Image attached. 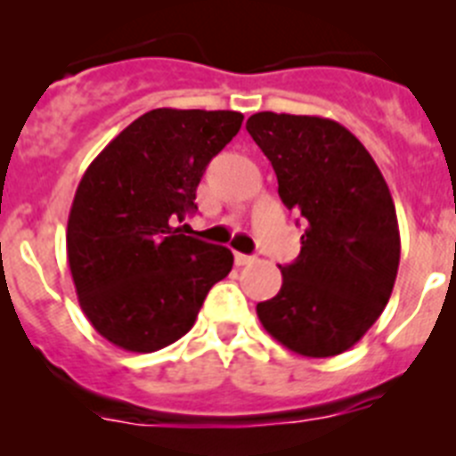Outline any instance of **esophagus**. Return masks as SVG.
Returning a JSON list of instances; mask_svg holds the SVG:
<instances>
[{
	"label": "esophagus",
	"mask_w": 456,
	"mask_h": 456,
	"mask_svg": "<svg viewBox=\"0 0 456 456\" xmlns=\"http://www.w3.org/2000/svg\"><path fill=\"white\" fill-rule=\"evenodd\" d=\"M256 263V256H247V253H235V265L237 267H247V265Z\"/></svg>",
	"instance_id": "34e87169"
}]
</instances>
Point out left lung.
<instances>
[{"label": "left lung", "instance_id": "obj_1", "mask_svg": "<svg viewBox=\"0 0 456 456\" xmlns=\"http://www.w3.org/2000/svg\"><path fill=\"white\" fill-rule=\"evenodd\" d=\"M247 130L272 162L278 196L304 219L301 253L283 285L257 304L269 336L289 352H347L384 313L400 267L393 196L347 127L320 116L260 111Z\"/></svg>", "mask_w": 456, "mask_h": 456}]
</instances>
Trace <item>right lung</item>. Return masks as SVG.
<instances>
[{
  "label": "right lung",
  "instance_id": "right-lung-1",
  "mask_svg": "<svg viewBox=\"0 0 456 456\" xmlns=\"http://www.w3.org/2000/svg\"><path fill=\"white\" fill-rule=\"evenodd\" d=\"M240 111L152 109L91 162L68 216V265L93 329L127 352L180 340L231 248L183 235L209 159L240 132Z\"/></svg>",
  "mask_w": 456,
  "mask_h": 456
}]
</instances>
